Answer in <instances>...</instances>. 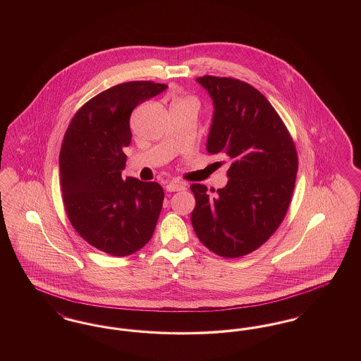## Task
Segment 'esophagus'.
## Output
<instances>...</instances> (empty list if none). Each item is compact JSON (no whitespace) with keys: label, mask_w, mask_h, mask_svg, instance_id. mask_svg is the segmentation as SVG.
<instances>
[{"label":"esophagus","mask_w":361,"mask_h":361,"mask_svg":"<svg viewBox=\"0 0 361 361\" xmlns=\"http://www.w3.org/2000/svg\"><path fill=\"white\" fill-rule=\"evenodd\" d=\"M166 190L168 192H178V190H184L185 185L183 183H178V181H171L166 184Z\"/></svg>","instance_id":"34e87169"}]
</instances>
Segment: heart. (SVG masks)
<instances>
[{"label":"heart","instance_id":"heart-1","mask_svg":"<svg viewBox=\"0 0 361 361\" xmlns=\"http://www.w3.org/2000/svg\"><path fill=\"white\" fill-rule=\"evenodd\" d=\"M174 104H188V105L195 106L196 109L199 108V103H197V100H196V99H192V97H187V99H178V100H177Z\"/></svg>","mask_w":361,"mask_h":361}]
</instances>
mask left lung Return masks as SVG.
I'll return each instance as SVG.
<instances>
[{
	"mask_svg": "<svg viewBox=\"0 0 361 361\" xmlns=\"http://www.w3.org/2000/svg\"><path fill=\"white\" fill-rule=\"evenodd\" d=\"M196 81L215 108L207 152L227 158L230 168L227 185L215 195L203 184L190 185L196 199L192 226L215 255L246 256L283 222L295 188L298 153L286 124L255 86L214 75Z\"/></svg>",
	"mask_w": 361,
	"mask_h": 361,
	"instance_id": "left-lung-1",
	"label": "left lung"
}]
</instances>
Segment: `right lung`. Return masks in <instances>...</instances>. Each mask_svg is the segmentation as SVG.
<instances>
[{
  "label": "right lung",
  "mask_w": 361,
  "mask_h": 361,
  "mask_svg": "<svg viewBox=\"0 0 361 361\" xmlns=\"http://www.w3.org/2000/svg\"><path fill=\"white\" fill-rule=\"evenodd\" d=\"M168 85L131 81L84 104L70 121L59 154L61 187L70 224L84 240L111 256L142 249L154 233L164 202L158 183L121 178L131 143L130 116Z\"/></svg>",
  "instance_id": "1"
}]
</instances>
